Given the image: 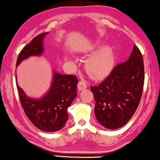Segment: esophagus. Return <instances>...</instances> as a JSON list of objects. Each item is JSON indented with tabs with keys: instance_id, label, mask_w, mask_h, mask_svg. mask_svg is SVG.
I'll return each mask as SVG.
<instances>
[{
	"instance_id": "1",
	"label": "esophagus",
	"mask_w": 160,
	"mask_h": 160,
	"mask_svg": "<svg viewBox=\"0 0 160 160\" xmlns=\"http://www.w3.org/2000/svg\"><path fill=\"white\" fill-rule=\"evenodd\" d=\"M77 87H78V91H82L84 89H86L87 88V85L85 84L84 82H78Z\"/></svg>"
}]
</instances>
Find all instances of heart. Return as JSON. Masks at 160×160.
<instances>
[{"mask_svg":"<svg viewBox=\"0 0 160 160\" xmlns=\"http://www.w3.org/2000/svg\"><path fill=\"white\" fill-rule=\"evenodd\" d=\"M99 47V43H95L87 49L92 53ZM114 62L113 49L111 46L105 45L100 48L92 56L90 57L85 64V69L92 78L100 79L108 75Z\"/></svg>","mask_w":160,"mask_h":160,"instance_id":"heart-1","label":"heart"}]
</instances>
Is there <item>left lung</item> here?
<instances>
[{"label":"left lung","instance_id":"1","mask_svg":"<svg viewBox=\"0 0 160 160\" xmlns=\"http://www.w3.org/2000/svg\"><path fill=\"white\" fill-rule=\"evenodd\" d=\"M143 83V56L134 45L126 62L117 65L99 85L91 87L95 100V115L99 123L110 130L128 123L141 101Z\"/></svg>","mask_w":160,"mask_h":160}]
</instances>
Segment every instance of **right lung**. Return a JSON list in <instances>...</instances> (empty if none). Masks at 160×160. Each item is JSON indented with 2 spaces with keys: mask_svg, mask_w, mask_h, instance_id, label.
<instances>
[{
  "mask_svg": "<svg viewBox=\"0 0 160 160\" xmlns=\"http://www.w3.org/2000/svg\"><path fill=\"white\" fill-rule=\"evenodd\" d=\"M49 32H43L23 48L17 58L16 67L30 57H40L44 51L43 39ZM19 99L30 122L44 132H56L64 128L68 119V108L77 96L78 80L75 76L64 75L53 71L49 89L39 98L29 97L17 84Z\"/></svg>",
  "mask_w": 160,
  "mask_h": 160,
  "instance_id": "add662e5",
  "label": "right lung"
}]
</instances>
